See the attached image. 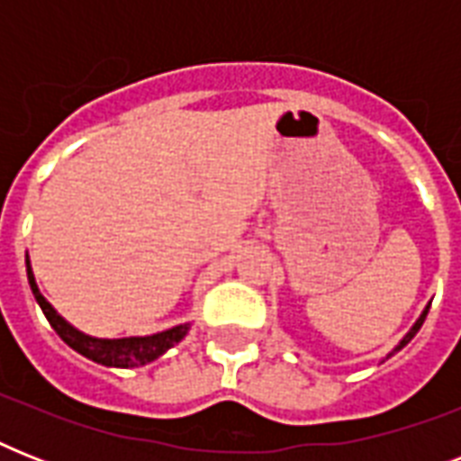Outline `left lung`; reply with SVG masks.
I'll return each mask as SVG.
<instances>
[{
    "label": "left lung",
    "instance_id": "8db88e82",
    "mask_svg": "<svg viewBox=\"0 0 461 461\" xmlns=\"http://www.w3.org/2000/svg\"><path fill=\"white\" fill-rule=\"evenodd\" d=\"M429 308H430V303H429V306H426V308H423V313L419 315V321H416L414 325H411V330H409L407 335L402 337L400 344H397V347H394V349L390 351V354H387V357H393V354H397V351H400V349H404V347H407V344L411 342V339H414V335H416V332H419V330H421L423 321H426V315H429ZM387 357H385V358H387Z\"/></svg>",
    "mask_w": 461,
    "mask_h": 461
}]
</instances>
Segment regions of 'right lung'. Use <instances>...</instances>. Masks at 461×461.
Segmentation results:
<instances>
[{"instance_id":"add662e5","label":"right lung","mask_w":461,"mask_h":461,"mask_svg":"<svg viewBox=\"0 0 461 461\" xmlns=\"http://www.w3.org/2000/svg\"><path fill=\"white\" fill-rule=\"evenodd\" d=\"M25 273H28V282H31L32 296L38 306L42 308V313L50 321V325L54 328V332L64 339V342L71 347L74 351H78L81 357L95 361V364L110 366V368H139V366H146L155 358H159L167 349H172L174 344H179L186 332L191 330V322H181V325H174L169 330H162V332H155V335L146 337H122V339H103V337H90L81 330H76L71 322H67L61 318L54 306L47 302L45 296L40 294L38 282H35V275H32L31 260L25 258Z\"/></svg>"}]
</instances>
